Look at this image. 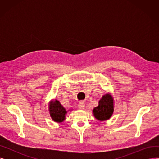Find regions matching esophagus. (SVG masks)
<instances>
[{
    "label": "esophagus",
    "mask_w": 159,
    "mask_h": 159,
    "mask_svg": "<svg viewBox=\"0 0 159 159\" xmlns=\"http://www.w3.org/2000/svg\"><path fill=\"white\" fill-rule=\"evenodd\" d=\"M78 107H79V109H80V110L84 109V107H85V103H84V102H83V101L79 102V104H78Z\"/></svg>",
    "instance_id": "obj_1"
}]
</instances>
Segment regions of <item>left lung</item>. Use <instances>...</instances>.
Returning <instances> with one entry per match:
<instances>
[{"label": "left lung", "mask_w": 159, "mask_h": 159, "mask_svg": "<svg viewBox=\"0 0 159 159\" xmlns=\"http://www.w3.org/2000/svg\"><path fill=\"white\" fill-rule=\"evenodd\" d=\"M93 114L96 119L105 121L111 118L114 111V100L110 93L103 95L98 101V106L94 107Z\"/></svg>", "instance_id": "left-lung-1"}]
</instances>
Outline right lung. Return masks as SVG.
Masks as SVG:
<instances>
[{"label": "right lung", "instance_id": "add662e5", "mask_svg": "<svg viewBox=\"0 0 159 159\" xmlns=\"http://www.w3.org/2000/svg\"><path fill=\"white\" fill-rule=\"evenodd\" d=\"M49 111L52 119L56 122H62L66 119L68 113L64 107L57 100H53L49 102Z\"/></svg>", "mask_w": 159, "mask_h": 159}]
</instances>
